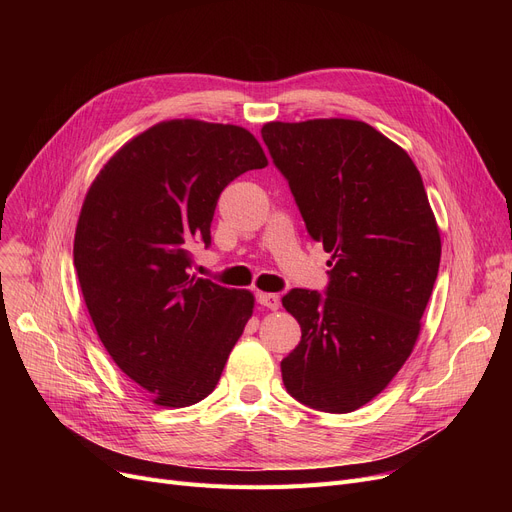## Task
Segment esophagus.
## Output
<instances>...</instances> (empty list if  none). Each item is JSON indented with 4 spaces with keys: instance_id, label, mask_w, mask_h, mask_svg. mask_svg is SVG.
<instances>
[{
    "instance_id": "34e87169",
    "label": "esophagus",
    "mask_w": 512,
    "mask_h": 512,
    "mask_svg": "<svg viewBox=\"0 0 512 512\" xmlns=\"http://www.w3.org/2000/svg\"><path fill=\"white\" fill-rule=\"evenodd\" d=\"M257 303L261 307H267V309L276 311L280 307V297H278V294H274V292H259L257 294Z\"/></svg>"
}]
</instances>
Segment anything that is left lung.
Listing matches in <instances>:
<instances>
[{
    "label": "left lung",
    "mask_w": 512,
    "mask_h": 512,
    "mask_svg": "<svg viewBox=\"0 0 512 512\" xmlns=\"http://www.w3.org/2000/svg\"><path fill=\"white\" fill-rule=\"evenodd\" d=\"M307 232L332 253L326 292L282 299L301 342L282 359L292 398L351 413L409 359L440 267V230L405 149L359 120L270 122L261 128Z\"/></svg>",
    "instance_id": "1"
}]
</instances>
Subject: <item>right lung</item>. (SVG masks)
<instances>
[{
	"label": "right lung",
	"instance_id": "add662e5",
	"mask_svg": "<svg viewBox=\"0 0 512 512\" xmlns=\"http://www.w3.org/2000/svg\"><path fill=\"white\" fill-rule=\"evenodd\" d=\"M267 166L232 124L168 120L128 141L99 172L74 234V267L99 340L159 407L213 392L253 315L249 290L191 274V245H211L224 188Z\"/></svg>",
	"mask_w": 512,
	"mask_h": 512
}]
</instances>
